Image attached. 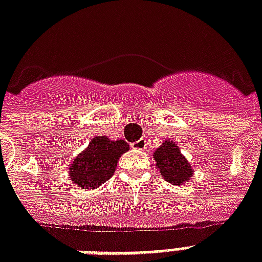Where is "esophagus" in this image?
I'll return each mask as SVG.
<instances>
[{
  "mask_svg": "<svg viewBox=\"0 0 262 262\" xmlns=\"http://www.w3.org/2000/svg\"><path fill=\"white\" fill-rule=\"evenodd\" d=\"M146 145H148V144H146L145 138H140V140H137V141L132 144V146H133L135 149H138V150L146 149Z\"/></svg>",
  "mask_w": 262,
  "mask_h": 262,
  "instance_id": "obj_1",
  "label": "esophagus"
}]
</instances>
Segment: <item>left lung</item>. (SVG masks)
<instances>
[{"mask_svg": "<svg viewBox=\"0 0 262 262\" xmlns=\"http://www.w3.org/2000/svg\"><path fill=\"white\" fill-rule=\"evenodd\" d=\"M153 157L156 160L161 176L167 182L175 186H182L183 183L192 178L193 171L190 163L182 155L179 146L172 141L165 140L164 144L155 150Z\"/></svg>", "mask_w": 262, "mask_h": 262, "instance_id": "left-lung-1", "label": "left lung"}]
</instances>
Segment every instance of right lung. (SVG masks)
<instances>
[{"instance_id":"right-lung-1","label":"right lung","mask_w":262,"mask_h":262,"mask_svg":"<svg viewBox=\"0 0 262 262\" xmlns=\"http://www.w3.org/2000/svg\"><path fill=\"white\" fill-rule=\"evenodd\" d=\"M129 150L124 140L112 141L106 136L91 140L70 167V180L83 190H93L110 179L121 155Z\"/></svg>"}]
</instances>
